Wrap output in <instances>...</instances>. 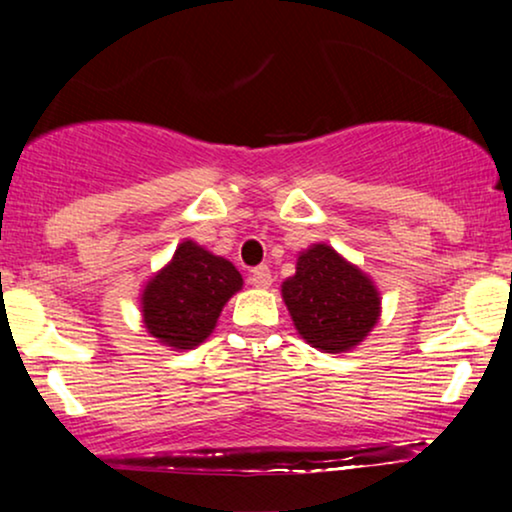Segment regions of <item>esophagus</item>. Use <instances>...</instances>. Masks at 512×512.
Listing matches in <instances>:
<instances>
[{
	"label": "esophagus",
	"mask_w": 512,
	"mask_h": 512,
	"mask_svg": "<svg viewBox=\"0 0 512 512\" xmlns=\"http://www.w3.org/2000/svg\"><path fill=\"white\" fill-rule=\"evenodd\" d=\"M249 282L256 286V289H268V286L272 284V272L268 265H258V268L251 270V277Z\"/></svg>",
	"instance_id": "obj_1"
}]
</instances>
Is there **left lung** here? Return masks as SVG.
Masks as SVG:
<instances>
[{
	"mask_svg": "<svg viewBox=\"0 0 512 512\" xmlns=\"http://www.w3.org/2000/svg\"><path fill=\"white\" fill-rule=\"evenodd\" d=\"M282 298L300 338L328 354L354 349L380 319L373 279L328 244L300 251L296 275L282 284Z\"/></svg>",
	"mask_w": 512,
	"mask_h": 512,
	"instance_id": "obj_1",
	"label": "left lung"
}]
</instances>
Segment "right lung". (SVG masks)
Listing matches in <instances>:
<instances>
[{"mask_svg":"<svg viewBox=\"0 0 512 512\" xmlns=\"http://www.w3.org/2000/svg\"><path fill=\"white\" fill-rule=\"evenodd\" d=\"M240 289L242 275L233 263L193 240L181 242L172 261L142 291L146 331L177 352L198 347L214 331L223 305Z\"/></svg>","mask_w":512,"mask_h":512,"instance_id":"obj_1","label":"right lung"}]
</instances>
